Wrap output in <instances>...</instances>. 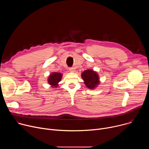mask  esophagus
I'll return each instance as SVG.
<instances>
[{
    "label": "esophagus",
    "instance_id": "esophagus-1",
    "mask_svg": "<svg viewBox=\"0 0 149 149\" xmlns=\"http://www.w3.org/2000/svg\"><path fill=\"white\" fill-rule=\"evenodd\" d=\"M69 70L70 72H75V68H73V67H71L69 68Z\"/></svg>",
    "mask_w": 149,
    "mask_h": 149
}]
</instances>
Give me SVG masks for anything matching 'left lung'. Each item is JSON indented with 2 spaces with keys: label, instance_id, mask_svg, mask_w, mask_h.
Masks as SVG:
<instances>
[{
  "label": "left lung",
  "instance_id": "obj_1",
  "mask_svg": "<svg viewBox=\"0 0 149 149\" xmlns=\"http://www.w3.org/2000/svg\"><path fill=\"white\" fill-rule=\"evenodd\" d=\"M81 77L86 86L90 89H94L97 87L100 83L98 74L93 70H87L84 71L81 74Z\"/></svg>",
  "mask_w": 149,
  "mask_h": 149
}]
</instances>
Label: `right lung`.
Wrapping results in <instances>:
<instances>
[{
    "mask_svg": "<svg viewBox=\"0 0 149 149\" xmlns=\"http://www.w3.org/2000/svg\"><path fill=\"white\" fill-rule=\"evenodd\" d=\"M62 78V74L59 72H53L52 73L48 79L49 84L52 87H56L58 86V82L61 81Z\"/></svg>",
    "mask_w": 149,
    "mask_h": 149,
    "instance_id": "add662e5",
    "label": "right lung"
}]
</instances>
